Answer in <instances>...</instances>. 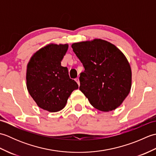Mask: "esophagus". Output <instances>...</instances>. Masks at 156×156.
Here are the masks:
<instances>
[{"label":"esophagus","instance_id":"34e87169","mask_svg":"<svg viewBox=\"0 0 156 156\" xmlns=\"http://www.w3.org/2000/svg\"><path fill=\"white\" fill-rule=\"evenodd\" d=\"M75 80H76V82H77V83H78V86L80 85V81H79V78H76L75 79Z\"/></svg>","mask_w":156,"mask_h":156}]
</instances>
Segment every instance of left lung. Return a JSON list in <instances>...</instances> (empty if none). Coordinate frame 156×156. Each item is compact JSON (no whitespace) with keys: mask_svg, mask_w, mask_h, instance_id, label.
I'll list each match as a JSON object with an SVG mask.
<instances>
[{"mask_svg":"<svg viewBox=\"0 0 156 156\" xmlns=\"http://www.w3.org/2000/svg\"><path fill=\"white\" fill-rule=\"evenodd\" d=\"M72 48L84 68L80 90L91 105L106 112L119 107L131 87V69L125 55L100 39L74 43Z\"/></svg>","mask_w":156,"mask_h":156,"instance_id":"8db88e82","label":"left lung"}]
</instances>
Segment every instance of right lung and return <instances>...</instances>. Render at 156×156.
<instances>
[{"instance_id":"add662e5","label":"right lung","mask_w":156,"mask_h":156,"mask_svg":"<svg viewBox=\"0 0 156 156\" xmlns=\"http://www.w3.org/2000/svg\"><path fill=\"white\" fill-rule=\"evenodd\" d=\"M68 48V44L46 45L35 53L27 64L29 93L39 107L49 112L64 108L72 92L78 88L68 68L61 66Z\"/></svg>"}]
</instances>
